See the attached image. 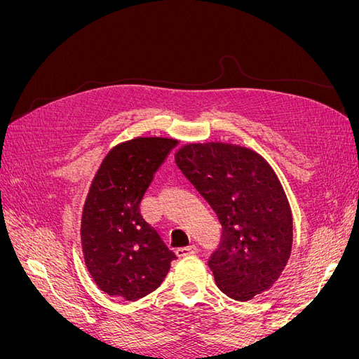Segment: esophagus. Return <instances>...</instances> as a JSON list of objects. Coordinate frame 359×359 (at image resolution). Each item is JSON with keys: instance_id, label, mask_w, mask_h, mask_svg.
Instances as JSON below:
<instances>
[{"instance_id": "esophagus-1", "label": "esophagus", "mask_w": 359, "mask_h": 359, "mask_svg": "<svg viewBox=\"0 0 359 359\" xmlns=\"http://www.w3.org/2000/svg\"><path fill=\"white\" fill-rule=\"evenodd\" d=\"M198 250H199L198 245L190 244V245H187V247L178 248V253H180V256H190V255H196Z\"/></svg>"}]
</instances>
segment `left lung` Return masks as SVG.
<instances>
[{
	"label": "left lung",
	"instance_id": "obj_1",
	"mask_svg": "<svg viewBox=\"0 0 359 359\" xmlns=\"http://www.w3.org/2000/svg\"><path fill=\"white\" fill-rule=\"evenodd\" d=\"M177 166L211 205L222 240L208 260L227 297L248 301L273 286L292 250V212L286 193L253 149L223 142L190 144Z\"/></svg>",
	"mask_w": 359,
	"mask_h": 359
}]
</instances>
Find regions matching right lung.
<instances>
[{
    "label": "right lung",
    "mask_w": 359,
    "mask_h": 359,
    "mask_svg": "<svg viewBox=\"0 0 359 359\" xmlns=\"http://www.w3.org/2000/svg\"><path fill=\"white\" fill-rule=\"evenodd\" d=\"M175 139L136 137L109 151L86 196L81 240L85 265L107 295L136 301L156 290L177 255L140 214L154 173Z\"/></svg>",
    "instance_id": "1"
}]
</instances>
